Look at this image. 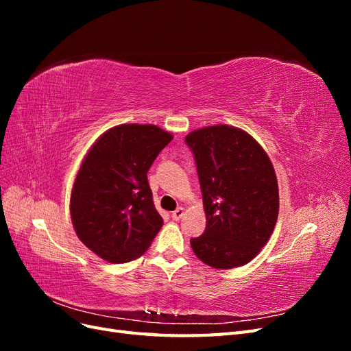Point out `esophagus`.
I'll list each match as a JSON object with an SVG mask.
<instances>
[{
	"mask_svg": "<svg viewBox=\"0 0 351 351\" xmlns=\"http://www.w3.org/2000/svg\"><path fill=\"white\" fill-rule=\"evenodd\" d=\"M183 215H184V209H183V208H177V209L173 212V214H171V218H173L174 221H178Z\"/></svg>",
	"mask_w": 351,
	"mask_h": 351,
	"instance_id": "1",
	"label": "esophagus"
}]
</instances>
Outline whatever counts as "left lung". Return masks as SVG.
<instances>
[{"label": "left lung", "instance_id": "1", "mask_svg": "<svg viewBox=\"0 0 351 351\" xmlns=\"http://www.w3.org/2000/svg\"><path fill=\"white\" fill-rule=\"evenodd\" d=\"M204 197L206 228L190 240L196 256L212 268L250 262L277 224L278 183L267 152L231 125H210L186 136Z\"/></svg>", "mask_w": 351, "mask_h": 351}]
</instances>
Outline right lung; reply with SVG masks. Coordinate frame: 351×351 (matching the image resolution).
Masks as SVG:
<instances>
[{
	"mask_svg": "<svg viewBox=\"0 0 351 351\" xmlns=\"http://www.w3.org/2000/svg\"><path fill=\"white\" fill-rule=\"evenodd\" d=\"M171 141V133L152 124H121L105 132L84 156L70 214L80 241L99 258L130 262L161 230L147 171Z\"/></svg>",
	"mask_w": 351,
	"mask_h": 351,
	"instance_id": "right-lung-1",
	"label": "right lung"
}]
</instances>
